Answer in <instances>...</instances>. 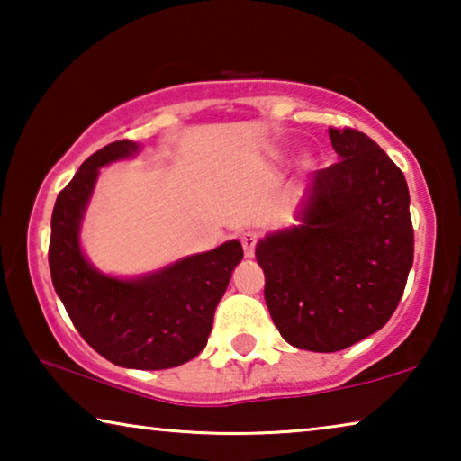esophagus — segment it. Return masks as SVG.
<instances>
[{"instance_id": "esophagus-1", "label": "esophagus", "mask_w": 461, "mask_h": 461, "mask_svg": "<svg viewBox=\"0 0 461 461\" xmlns=\"http://www.w3.org/2000/svg\"><path fill=\"white\" fill-rule=\"evenodd\" d=\"M240 240H241V248H244V256H246V258H252L254 249H256V241H258V236H256V233H252V231H248Z\"/></svg>"}]
</instances>
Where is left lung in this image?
<instances>
[{"label":"left lung","mask_w":461,"mask_h":461,"mask_svg":"<svg viewBox=\"0 0 461 461\" xmlns=\"http://www.w3.org/2000/svg\"><path fill=\"white\" fill-rule=\"evenodd\" d=\"M338 162L317 170L288 228L256 244L264 299L299 349L339 352L382 330L412 267L409 186L357 130L330 128Z\"/></svg>","instance_id":"1"}]
</instances>
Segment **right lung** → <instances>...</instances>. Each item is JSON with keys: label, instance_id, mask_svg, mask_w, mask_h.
<instances>
[{"label": "right lung", "instance_id": "right-lung-1", "mask_svg": "<svg viewBox=\"0 0 461 461\" xmlns=\"http://www.w3.org/2000/svg\"><path fill=\"white\" fill-rule=\"evenodd\" d=\"M142 150L122 140L83 162L54 203L49 264L54 291L83 339L115 366L167 370L207 346L217 303L244 258L238 240L138 276H115L89 262L81 225L99 170Z\"/></svg>", "mask_w": 461, "mask_h": 461}]
</instances>
